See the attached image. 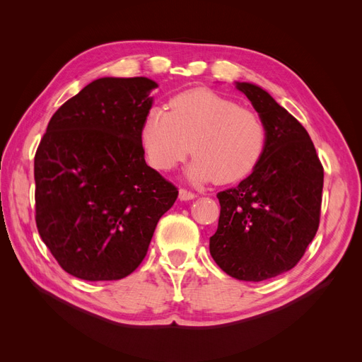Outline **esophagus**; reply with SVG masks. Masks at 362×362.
Wrapping results in <instances>:
<instances>
[{
    "label": "esophagus",
    "instance_id": "34e87169",
    "mask_svg": "<svg viewBox=\"0 0 362 362\" xmlns=\"http://www.w3.org/2000/svg\"><path fill=\"white\" fill-rule=\"evenodd\" d=\"M193 198H196V194H194L193 192H190V190H187V189H181V190H180V199H181V201H190V199H193Z\"/></svg>",
    "mask_w": 362,
    "mask_h": 362
}]
</instances>
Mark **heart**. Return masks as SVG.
<instances>
[{
	"label": "heart",
	"mask_w": 362,
	"mask_h": 362,
	"mask_svg": "<svg viewBox=\"0 0 362 362\" xmlns=\"http://www.w3.org/2000/svg\"><path fill=\"white\" fill-rule=\"evenodd\" d=\"M169 108H149L140 129L148 161L157 170H170L192 151L193 181L229 184L247 177L264 154V120L231 98L198 87L175 95Z\"/></svg>",
	"instance_id": "obj_1"
}]
</instances>
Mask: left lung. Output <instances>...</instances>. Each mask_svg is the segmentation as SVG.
<instances>
[{"instance_id": "obj_1", "label": "left lung", "mask_w": 362, "mask_h": 362, "mask_svg": "<svg viewBox=\"0 0 362 362\" xmlns=\"http://www.w3.org/2000/svg\"><path fill=\"white\" fill-rule=\"evenodd\" d=\"M267 127L257 168L217 193L218 226L210 237L216 264L238 281L258 282L293 269L319 229L323 166L298 119L261 87L237 83Z\"/></svg>"}]
</instances>
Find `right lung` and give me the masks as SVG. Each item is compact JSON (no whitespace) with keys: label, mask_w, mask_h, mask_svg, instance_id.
Wrapping results in <instances>:
<instances>
[{"label":"right lung","mask_w":362,"mask_h":362,"mask_svg":"<svg viewBox=\"0 0 362 362\" xmlns=\"http://www.w3.org/2000/svg\"><path fill=\"white\" fill-rule=\"evenodd\" d=\"M157 83L95 80L52 115L35 156L37 231L59 266L117 281L146 257L178 189L145 161L140 129Z\"/></svg>","instance_id":"right-lung-1"}]
</instances>
